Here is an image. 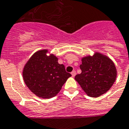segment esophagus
I'll return each instance as SVG.
<instances>
[{"label": "esophagus", "instance_id": "esophagus-1", "mask_svg": "<svg viewBox=\"0 0 129 129\" xmlns=\"http://www.w3.org/2000/svg\"><path fill=\"white\" fill-rule=\"evenodd\" d=\"M71 75H72V76H73V77H75V75H76V71H72V73H71Z\"/></svg>", "mask_w": 129, "mask_h": 129}]
</instances>
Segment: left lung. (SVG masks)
<instances>
[{"instance_id":"1","label":"left lung","mask_w":129,"mask_h":129,"mask_svg":"<svg viewBox=\"0 0 129 129\" xmlns=\"http://www.w3.org/2000/svg\"><path fill=\"white\" fill-rule=\"evenodd\" d=\"M80 69L82 73L76 75L75 79L91 97H98L107 92L117 77V70L112 60L99 53L82 58Z\"/></svg>"}]
</instances>
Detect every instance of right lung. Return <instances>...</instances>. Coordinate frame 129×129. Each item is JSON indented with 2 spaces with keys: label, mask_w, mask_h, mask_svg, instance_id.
<instances>
[{
  "label": "right lung",
  "mask_w": 129,
  "mask_h": 129,
  "mask_svg": "<svg viewBox=\"0 0 129 129\" xmlns=\"http://www.w3.org/2000/svg\"><path fill=\"white\" fill-rule=\"evenodd\" d=\"M48 50H39L30 57L24 68L23 79L28 88L39 97L50 99L59 92L69 77L63 64L58 63L53 54L47 56Z\"/></svg>",
  "instance_id": "1"
}]
</instances>
